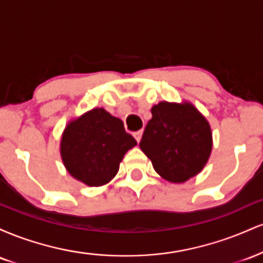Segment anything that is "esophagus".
Masks as SVG:
<instances>
[{"instance_id":"34e87169","label":"esophagus","mask_w":263,"mask_h":263,"mask_svg":"<svg viewBox=\"0 0 263 263\" xmlns=\"http://www.w3.org/2000/svg\"><path fill=\"white\" fill-rule=\"evenodd\" d=\"M142 129H140V131H136L135 134H134V136H135V138H136V141L137 142H140L141 141V137H142Z\"/></svg>"}]
</instances>
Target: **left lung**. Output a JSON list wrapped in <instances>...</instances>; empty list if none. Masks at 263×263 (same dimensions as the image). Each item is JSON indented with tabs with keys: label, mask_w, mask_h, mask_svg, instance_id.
<instances>
[{
	"label": "left lung",
	"mask_w": 263,
	"mask_h": 263,
	"mask_svg": "<svg viewBox=\"0 0 263 263\" xmlns=\"http://www.w3.org/2000/svg\"><path fill=\"white\" fill-rule=\"evenodd\" d=\"M151 112L140 148L157 173L172 183H184L200 173L213 148L206 119L186 101H162Z\"/></svg>",
	"instance_id": "obj_1"
}]
</instances>
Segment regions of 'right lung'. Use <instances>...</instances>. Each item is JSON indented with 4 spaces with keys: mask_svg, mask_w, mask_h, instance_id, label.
<instances>
[{
    "mask_svg": "<svg viewBox=\"0 0 263 263\" xmlns=\"http://www.w3.org/2000/svg\"><path fill=\"white\" fill-rule=\"evenodd\" d=\"M136 144L121 120L96 107L66 125L60 156L71 177L89 186H100L116 176L123 156Z\"/></svg>",
    "mask_w": 263,
    "mask_h": 263,
    "instance_id": "right-lung-1",
    "label": "right lung"
}]
</instances>
